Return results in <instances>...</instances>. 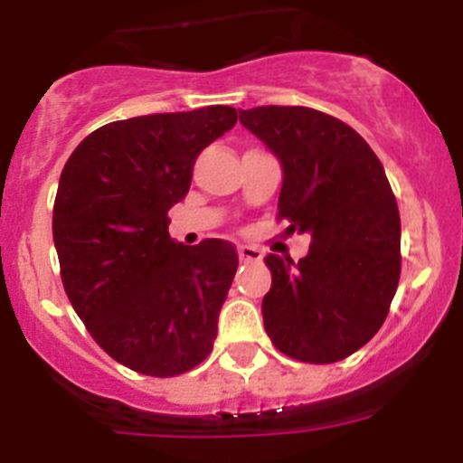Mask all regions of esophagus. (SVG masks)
<instances>
[{
    "label": "esophagus",
    "mask_w": 463,
    "mask_h": 463,
    "mask_svg": "<svg viewBox=\"0 0 463 463\" xmlns=\"http://www.w3.org/2000/svg\"><path fill=\"white\" fill-rule=\"evenodd\" d=\"M237 253H240L241 261H260L261 260V250L255 249V246L241 244L240 249H237Z\"/></svg>",
    "instance_id": "34e87169"
}]
</instances>
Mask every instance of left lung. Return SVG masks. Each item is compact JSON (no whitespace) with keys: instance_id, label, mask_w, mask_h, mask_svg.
Wrapping results in <instances>:
<instances>
[{"instance_id":"obj_1","label":"left lung","mask_w":463,"mask_h":463,"mask_svg":"<svg viewBox=\"0 0 463 463\" xmlns=\"http://www.w3.org/2000/svg\"><path fill=\"white\" fill-rule=\"evenodd\" d=\"M240 123L282 161L278 222L309 232L298 264L266 255L261 300L270 343L302 363H338L381 329L401 278V217L365 138L311 107L240 109Z\"/></svg>"}]
</instances>
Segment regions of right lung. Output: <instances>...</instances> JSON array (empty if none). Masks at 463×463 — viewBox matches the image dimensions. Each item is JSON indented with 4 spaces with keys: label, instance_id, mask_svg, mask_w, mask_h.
<instances>
[{
    "label": "right lung",
    "instance_id": "right-lung-1",
    "mask_svg": "<svg viewBox=\"0 0 463 463\" xmlns=\"http://www.w3.org/2000/svg\"><path fill=\"white\" fill-rule=\"evenodd\" d=\"M235 123L226 105L116 120L89 134L60 175L64 291L93 340L138 374L179 376L213 352L237 250L223 240L176 244L167 210L188 194L202 149Z\"/></svg>",
    "mask_w": 463,
    "mask_h": 463
}]
</instances>
